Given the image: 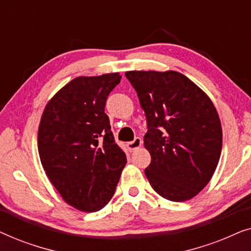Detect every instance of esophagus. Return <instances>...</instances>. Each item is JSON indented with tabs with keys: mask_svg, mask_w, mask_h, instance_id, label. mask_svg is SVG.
<instances>
[{
	"mask_svg": "<svg viewBox=\"0 0 251 251\" xmlns=\"http://www.w3.org/2000/svg\"><path fill=\"white\" fill-rule=\"evenodd\" d=\"M142 144H143L142 139H140V138H138V137H137V138H135V140H133V142H131V143H129V144H128L129 150L131 151V152H133V151L138 150L139 147L142 146Z\"/></svg>",
	"mask_w": 251,
	"mask_h": 251,
	"instance_id": "obj_1",
	"label": "esophagus"
}]
</instances>
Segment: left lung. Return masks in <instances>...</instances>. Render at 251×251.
Masks as SVG:
<instances>
[{"label": "left lung", "instance_id": "obj_1", "mask_svg": "<svg viewBox=\"0 0 251 251\" xmlns=\"http://www.w3.org/2000/svg\"><path fill=\"white\" fill-rule=\"evenodd\" d=\"M147 120L145 175L161 197L191 200L210 181L222 153L221 120L209 96L176 71H129Z\"/></svg>", "mask_w": 251, "mask_h": 251}]
</instances>
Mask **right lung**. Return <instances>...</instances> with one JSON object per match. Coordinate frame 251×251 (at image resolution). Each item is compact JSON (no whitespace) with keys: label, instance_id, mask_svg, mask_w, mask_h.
Returning a JSON list of instances; mask_svg holds the SVG:
<instances>
[{"label":"right lung","instance_id":"right-lung-1","mask_svg":"<svg viewBox=\"0 0 251 251\" xmlns=\"http://www.w3.org/2000/svg\"><path fill=\"white\" fill-rule=\"evenodd\" d=\"M120 80V73L75 77L41 116V163L63 200L80 211L95 212L108 203L126 163L104 111Z\"/></svg>","mask_w":251,"mask_h":251}]
</instances>
